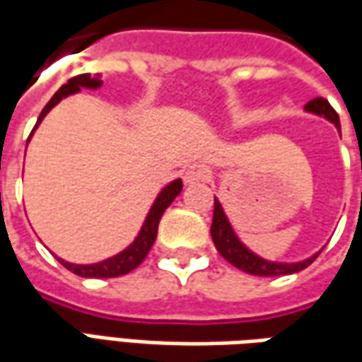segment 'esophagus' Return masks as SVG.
Instances as JSON below:
<instances>
[{"label":"esophagus","instance_id":"34e87169","mask_svg":"<svg viewBox=\"0 0 362 362\" xmlns=\"http://www.w3.org/2000/svg\"><path fill=\"white\" fill-rule=\"evenodd\" d=\"M209 168H207L206 164L196 163L192 164L186 168V173H184V182L186 184H196V182H206L209 180Z\"/></svg>","mask_w":362,"mask_h":362}]
</instances>
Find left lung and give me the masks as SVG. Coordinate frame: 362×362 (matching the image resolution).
Instances as JSON below:
<instances>
[{"label":"left lung","instance_id":"obj_1","mask_svg":"<svg viewBox=\"0 0 362 362\" xmlns=\"http://www.w3.org/2000/svg\"><path fill=\"white\" fill-rule=\"evenodd\" d=\"M305 111L315 113V115H322L325 119H329L335 127L339 129L341 133V123L337 111L333 110L327 100L323 98H315L312 102L305 103ZM211 239L214 245L219 251V255L223 257L227 262H231L233 267L241 269L247 274H255V276H284V274H294L304 270L305 267H310L313 260L317 259L320 252H315L313 257L300 262H272L255 255L251 249H247L241 243V239L235 235L233 227L229 223V219L225 216L223 207L219 204V199H214V221H211Z\"/></svg>","mask_w":362,"mask_h":362}]
</instances>
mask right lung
Instances as JSON below:
<instances>
[{
    "mask_svg": "<svg viewBox=\"0 0 362 362\" xmlns=\"http://www.w3.org/2000/svg\"><path fill=\"white\" fill-rule=\"evenodd\" d=\"M103 82L100 80V76H90V74H80L74 76V78H70L68 80V84H64L60 90H58L52 98H50V102L45 105V110L40 111L39 119H37V125L35 129L39 127V123L45 119V115L49 113L54 105H57L62 98H66L70 93L80 92V88H90V90H98ZM33 129V131H35ZM33 135V133H31ZM182 192V180H173L168 186H164L163 192L156 196L155 204L151 206L148 209V214H146V219L143 227H141V231L135 237V241L129 245L125 251H121L119 255H115V257H110V259L102 260V262H93V264H72V262H66V260L58 259L64 267H66L70 272H74L78 276L82 278H115L121 276V274H127L131 270H135L146 259V255L151 251V247H153V243L156 239V233H158V223H160V217H163L164 209L170 206L174 202V198L178 196Z\"/></svg>",
    "mask_w": 362,
    "mask_h": 362,
    "instance_id": "add662e5",
    "label": "right lung"
}]
</instances>
